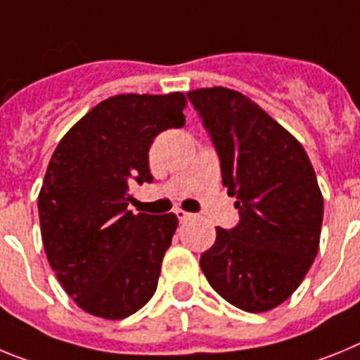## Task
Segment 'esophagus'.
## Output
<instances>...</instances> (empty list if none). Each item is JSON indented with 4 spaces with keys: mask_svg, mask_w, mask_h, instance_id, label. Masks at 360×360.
<instances>
[{
    "mask_svg": "<svg viewBox=\"0 0 360 360\" xmlns=\"http://www.w3.org/2000/svg\"><path fill=\"white\" fill-rule=\"evenodd\" d=\"M176 215H177V219H179L181 223H183V221H186V219H190L192 217V214H190V212H184V210H176Z\"/></svg>",
    "mask_w": 360,
    "mask_h": 360,
    "instance_id": "obj_1",
    "label": "esophagus"
}]
</instances>
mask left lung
I'll return each mask as SVG.
<instances>
[{"mask_svg":"<svg viewBox=\"0 0 360 360\" xmlns=\"http://www.w3.org/2000/svg\"><path fill=\"white\" fill-rule=\"evenodd\" d=\"M217 148L228 195L240 221L215 228L201 270L224 301L250 314L283 304L302 283L319 250L324 199L295 137L237 90L188 92Z\"/></svg>","mask_w":360,"mask_h":360,"instance_id":"8db88e82","label":"left lung"}]
</instances>
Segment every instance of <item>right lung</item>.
Listing matches in <instances>:
<instances>
[{
	"label": "right lung",
	"mask_w": 360,
	"mask_h": 360,
	"mask_svg": "<svg viewBox=\"0 0 360 360\" xmlns=\"http://www.w3.org/2000/svg\"><path fill=\"white\" fill-rule=\"evenodd\" d=\"M181 92L120 94L96 105L59 141L37 198L50 266L81 310L124 319L152 299L176 214L128 210V184L150 183L155 136L184 124Z\"/></svg>",
	"instance_id": "1"
}]
</instances>
